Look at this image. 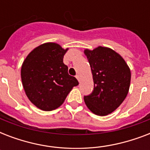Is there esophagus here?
<instances>
[{
    "instance_id": "1",
    "label": "esophagus",
    "mask_w": 150,
    "mask_h": 150,
    "mask_svg": "<svg viewBox=\"0 0 150 150\" xmlns=\"http://www.w3.org/2000/svg\"><path fill=\"white\" fill-rule=\"evenodd\" d=\"M75 77H76V79H78V81H79V82H80V75H76V76H75Z\"/></svg>"
}]
</instances>
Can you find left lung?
Returning <instances> with one entry per match:
<instances>
[{
  "label": "left lung",
  "mask_w": 150,
  "mask_h": 150,
  "mask_svg": "<svg viewBox=\"0 0 150 150\" xmlns=\"http://www.w3.org/2000/svg\"><path fill=\"white\" fill-rule=\"evenodd\" d=\"M84 53L94 82L93 91L84 96L85 103L93 114L105 116L114 111L128 95L131 71L122 57L110 48L98 47Z\"/></svg>",
  "instance_id": "8db88e82"
}]
</instances>
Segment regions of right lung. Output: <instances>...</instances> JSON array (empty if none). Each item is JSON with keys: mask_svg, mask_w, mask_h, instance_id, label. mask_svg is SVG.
I'll use <instances>...</instances> for the list:
<instances>
[{"mask_svg": "<svg viewBox=\"0 0 150 150\" xmlns=\"http://www.w3.org/2000/svg\"><path fill=\"white\" fill-rule=\"evenodd\" d=\"M68 50L55 43H46L32 50L21 69L22 86L27 97L36 107L50 111L64 103L78 80L68 75L63 62Z\"/></svg>", "mask_w": 150, "mask_h": 150, "instance_id": "obj_1", "label": "right lung"}]
</instances>
